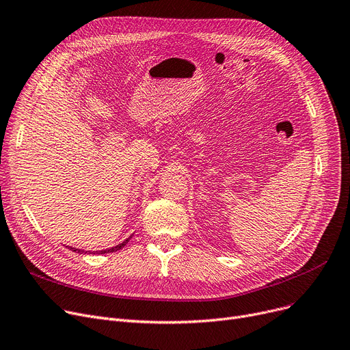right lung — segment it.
I'll list each match as a JSON object with an SVG mask.
<instances>
[{
	"label": "right lung",
	"mask_w": 350,
	"mask_h": 350,
	"mask_svg": "<svg viewBox=\"0 0 350 350\" xmlns=\"http://www.w3.org/2000/svg\"><path fill=\"white\" fill-rule=\"evenodd\" d=\"M132 237H129L127 240H124L122 244H119V245H116V247H113V248H109V250H103V251H96V254H109V252H115V251H118V250H120V248H123L127 243H129V240H131ZM69 250H72V251H75V252H83V251H81V250H78V248H72V247H68Z\"/></svg>",
	"instance_id": "add662e5"
}]
</instances>
